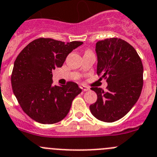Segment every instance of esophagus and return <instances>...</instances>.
Here are the masks:
<instances>
[{
	"instance_id": "esophagus-1",
	"label": "esophagus",
	"mask_w": 157,
	"mask_h": 157,
	"mask_svg": "<svg viewBox=\"0 0 157 157\" xmlns=\"http://www.w3.org/2000/svg\"><path fill=\"white\" fill-rule=\"evenodd\" d=\"M79 87H80V88H81L82 90L84 92L88 91V90H90V88H89V87H87V86H84V85H80Z\"/></svg>"
}]
</instances>
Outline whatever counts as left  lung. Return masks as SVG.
<instances>
[{
    "mask_svg": "<svg viewBox=\"0 0 157 157\" xmlns=\"http://www.w3.org/2000/svg\"><path fill=\"white\" fill-rule=\"evenodd\" d=\"M96 72L107 78V91L92 87L97 94L90 106L98 120L113 122L127 114L140 96L143 86V66L136 50L124 40L110 38L96 44Z\"/></svg>",
    "mask_w": 157,
    "mask_h": 157,
    "instance_id": "obj_1",
    "label": "left lung"
}]
</instances>
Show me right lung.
Listing matches in <instances>:
<instances>
[{"label":"right lung","mask_w":157,"mask_h":157,"mask_svg":"<svg viewBox=\"0 0 157 157\" xmlns=\"http://www.w3.org/2000/svg\"><path fill=\"white\" fill-rule=\"evenodd\" d=\"M82 44L40 38L18 54L13 67L11 86L21 109L32 119L50 124L67 116L72 100L82 90L73 82L54 86L52 70L62 67L67 56Z\"/></svg>","instance_id":"add662e5"}]
</instances>
